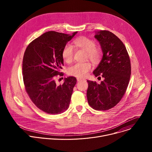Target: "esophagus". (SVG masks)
<instances>
[{
  "label": "esophagus",
  "mask_w": 152,
  "mask_h": 152,
  "mask_svg": "<svg viewBox=\"0 0 152 152\" xmlns=\"http://www.w3.org/2000/svg\"><path fill=\"white\" fill-rule=\"evenodd\" d=\"M84 80V79H82V78H79V77L77 78V82H80V81H82V80Z\"/></svg>",
  "instance_id": "34e87169"
}]
</instances>
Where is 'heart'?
Here are the masks:
<instances>
[{
  "mask_svg": "<svg viewBox=\"0 0 152 152\" xmlns=\"http://www.w3.org/2000/svg\"><path fill=\"white\" fill-rule=\"evenodd\" d=\"M75 47L79 48L86 52V58H89L91 61L96 62L101 58V51L96 47V42L87 37H79L73 41ZM75 54L74 48L72 45H67L64 48L62 52V56L64 62L70 63L73 59ZM91 69V65L90 62L76 63L69 67L67 73L70 76L76 77H83L88 74Z\"/></svg>",
  "mask_w": 152,
  "mask_h": 152,
  "instance_id": "1",
  "label": "heart"
}]
</instances>
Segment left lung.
I'll use <instances>...</instances> for the list:
<instances>
[{
    "label": "left lung",
    "mask_w": 152,
    "mask_h": 152,
    "mask_svg": "<svg viewBox=\"0 0 152 152\" xmlns=\"http://www.w3.org/2000/svg\"><path fill=\"white\" fill-rule=\"evenodd\" d=\"M94 37L100 43L103 57L93 74L96 77L101 75L104 80L100 84L87 80L86 96L94 110L105 111L115 106L123 97L131 77V61L123 42L111 32L98 31Z\"/></svg>",
    "instance_id": "8db88e82"
}]
</instances>
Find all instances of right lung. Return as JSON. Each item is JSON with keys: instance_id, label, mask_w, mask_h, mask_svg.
<instances>
[{"instance_id": "obj_1", "label": "right lung", "mask_w": 152, "mask_h": 152, "mask_svg": "<svg viewBox=\"0 0 152 152\" xmlns=\"http://www.w3.org/2000/svg\"><path fill=\"white\" fill-rule=\"evenodd\" d=\"M72 35L55 31L45 32L28 46L23 56L22 73L25 90L35 105L43 112L58 114L66 111L70 104L76 79H64L57 85L55 78L63 76L62 52Z\"/></svg>"}]
</instances>
